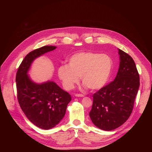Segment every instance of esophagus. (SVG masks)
Instances as JSON below:
<instances>
[{
  "mask_svg": "<svg viewBox=\"0 0 152 152\" xmlns=\"http://www.w3.org/2000/svg\"><path fill=\"white\" fill-rule=\"evenodd\" d=\"M76 97H84V95L83 94H76L75 95Z\"/></svg>",
  "mask_w": 152,
  "mask_h": 152,
  "instance_id": "1",
  "label": "esophagus"
}]
</instances>
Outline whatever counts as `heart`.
Returning a JSON list of instances; mask_svg holds the SVG:
<instances>
[{"label":"heart","instance_id":"obj_1","mask_svg":"<svg viewBox=\"0 0 152 152\" xmlns=\"http://www.w3.org/2000/svg\"><path fill=\"white\" fill-rule=\"evenodd\" d=\"M113 60L109 55L93 52H80L68 59V65L58 68V75L67 90L72 89L79 82V77L85 88L91 90L102 89L111 75Z\"/></svg>","mask_w":152,"mask_h":152}]
</instances>
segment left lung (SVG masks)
Returning a JSON list of instances; mask_svg holds the SVG:
<instances>
[{"label": "left lung", "instance_id": "8db88e82", "mask_svg": "<svg viewBox=\"0 0 152 152\" xmlns=\"http://www.w3.org/2000/svg\"><path fill=\"white\" fill-rule=\"evenodd\" d=\"M120 64L113 81L93 96L89 116L99 129L112 131L122 126L130 117L140 87L135 63L128 54L118 49Z\"/></svg>", "mask_w": 152, "mask_h": 152}]
</instances>
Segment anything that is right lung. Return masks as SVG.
<instances>
[{
    "mask_svg": "<svg viewBox=\"0 0 152 152\" xmlns=\"http://www.w3.org/2000/svg\"><path fill=\"white\" fill-rule=\"evenodd\" d=\"M55 49L56 46L45 45L29 53L21 62L16 77L18 99L21 110L31 122L45 130L60 122L72 98L53 81L37 83L31 79L28 72L35 59Z\"/></svg>",
    "mask_w": 152,
    "mask_h": 152,
    "instance_id": "1",
    "label": "right lung"
}]
</instances>
